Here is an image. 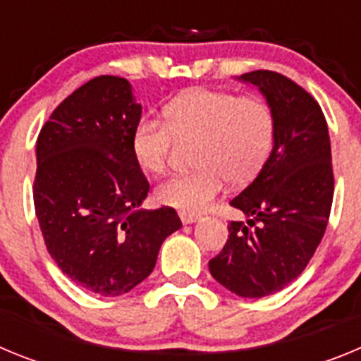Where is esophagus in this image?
I'll list each match as a JSON object with an SVG mask.
<instances>
[{
    "label": "esophagus",
    "instance_id": "1",
    "mask_svg": "<svg viewBox=\"0 0 361 361\" xmlns=\"http://www.w3.org/2000/svg\"><path fill=\"white\" fill-rule=\"evenodd\" d=\"M178 216H180V220H183V224H193V222H197V220L200 219V215H197V213H186V212H180L178 213Z\"/></svg>",
    "mask_w": 361,
    "mask_h": 361
}]
</instances>
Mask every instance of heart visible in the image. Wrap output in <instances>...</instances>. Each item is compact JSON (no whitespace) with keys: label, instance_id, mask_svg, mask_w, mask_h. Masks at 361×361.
Returning a JSON list of instances; mask_svg holds the SVG:
<instances>
[{"label":"heart","instance_id":"1","mask_svg":"<svg viewBox=\"0 0 361 361\" xmlns=\"http://www.w3.org/2000/svg\"><path fill=\"white\" fill-rule=\"evenodd\" d=\"M164 119L142 117L132 132L133 159L146 173L164 171L175 139L197 141L195 164L157 188L164 206L199 213L224 190L226 180L245 184L266 164L275 139V117L260 97L195 88L164 108Z\"/></svg>","mask_w":361,"mask_h":361}]
</instances>
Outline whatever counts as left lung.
I'll use <instances>...</instances> for the list:
<instances>
[{"label":"left lung","instance_id":"1","mask_svg":"<svg viewBox=\"0 0 361 361\" xmlns=\"http://www.w3.org/2000/svg\"><path fill=\"white\" fill-rule=\"evenodd\" d=\"M238 79L266 97L275 139L257 178L229 202L247 222L228 226L209 273L235 295L262 298L291 283L324 237L334 193L331 141L320 104L295 81L271 70Z\"/></svg>","mask_w":361,"mask_h":361}]
</instances>
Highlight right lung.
<instances>
[{"label":"right lung","mask_w":361,"mask_h":361,"mask_svg":"<svg viewBox=\"0 0 361 361\" xmlns=\"http://www.w3.org/2000/svg\"><path fill=\"white\" fill-rule=\"evenodd\" d=\"M141 114L126 79L99 75L37 137L34 206L47 250L72 282L101 296L139 286L183 226L173 208L141 209L149 184L132 153Z\"/></svg>","instance_id":"add662e5"}]
</instances>
